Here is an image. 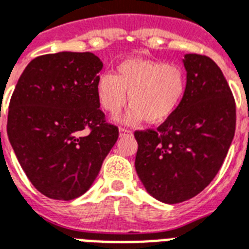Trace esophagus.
Masks as SVG:
<instances>
[{
    "label": "esophagus",
    "mask_w": 249,
    "mask_h": 249,
    "mask_svg": "<svg viewBox=\"0 0 249 249\" xmlns=\"http://www.w3.org/2000/svg\"><path fill=\"white\" fill-rule=\"evenodd\" d=\"M119 136H132V131L126 130V128H119Z\"/></svg>",
    "instance_id": "esophagus-1"
}]
</instances>
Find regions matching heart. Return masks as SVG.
Returning a JSON list of instances; mask_svg holds the SVG:
<instances>
[{
    "mask_svg": "<svg viewBox=\"0 0 249 249\" xmlns=\"http://www.w3.org/2000/svg\"><path fill=\"white\" fill-rule=\"evenodd\" d=\"M185 90L186 77L180 67L149 59H127L118 65L117 75L101 74L96 86L101 108L110 114L122 110L128 93V124L144 118L152 124L163 123L178 109Z\"/></svg>",
    "mask_w": 249,
    "mask_h": 249,
    "instance_id": "1",
    "label": "heart"
}]
</instances>
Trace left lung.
I'll use <instances>...</instances> for the list:
<instances>
[{"instance_id":"8db88e82","label":"left lung","mask_w":249,"mask_h":249,"mask_svg":"<svg viewBox=\"0 0 249 249\" xmlns=\"http://www.w3.org/2000/svg\"><path fill=\"white\" fill-rule=\"evenodd\" d=\"M186 90L157 130L136 131L135 168L146 192L176 204L214 178L235 134V101L221 69L198 53L184 56Z\"/></svg>"}]
</instances>
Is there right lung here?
Instances as JSON below:
<instances>
[{"mask_svg": "<svg viewBox=\"0 0 249 249\" xmlns=\"http://www.w3.org/2000/svg\"><path fill=\"white\" fill-rule=\"evenodd\" d=\"M101 69L91 53H47L27 65L13 92L10 144L33 186L51 199L85 194L118 139L97 99Z\"/></svg>", "mask_w": 249, "mask_h": 249, "instance_id": "1", "label": "right lung"}]
</instances>
